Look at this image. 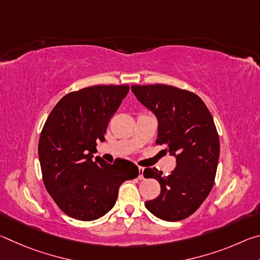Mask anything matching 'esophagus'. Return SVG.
Listing matches in <instances>:
<instances>
[{
    "label": "esophagus",
    "instance_id": "1",
    "mask_svg": "<svg viewBox=\"0 0 260 260\" xmlns=\"http://www.w3.org/2000/svg\"><path fill=\"white\" fill-rule=\"evenodd\" d=\"M138 178L140 180L144 179V177H143V167H141V166H139V177Z\"/></svg>",
    "mask_w": 260,
    "mask_h": 260
}]
</instances>
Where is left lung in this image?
Masks as SVG:
<instances>
[{
    "label": "left lung",
    "mask_w": 260,
    "mask_h": 260,
    "mask_svg": "<svg viewBox=\"0 0 260 260\" xmlns=\"http://www.w3.org/2000/svg\"><path fill=\"white\" fill-rule=\"evenodd\" d=\"M132 91L156 114L157 146L165 144L177 155V166L169 175L156 167L143 171L144 178L160 184V193L147 201L146 208L157 218L180 221L200 208L214 184L220 143L212 114L200 96L178 87L133 85Z\"/></svg>",
    "instance_id": "obj_1"
}]
</instances>
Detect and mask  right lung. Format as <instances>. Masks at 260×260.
<instances>
[{"instance_id":"right-lung-1","label":"right lung","mask_w":260,"mask_h":260,"mask_svg":"<svg viewBox=\"0 0 260 260\" xmlns=\"http://www.w3.org/2000/svg\"><path fill=\"white\" fill-rule=\"evenodd\" d=\"M128 85H99L64 96L43 125L39 140L42 180L57 206L69 217L90 221L116 204L118 189L139 175L138 166L117 158L113 164L91 157L104 141L111 117Z\"/></svg>"}]
</instances>
